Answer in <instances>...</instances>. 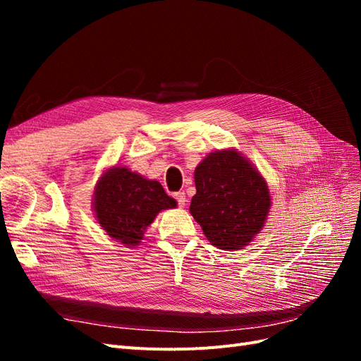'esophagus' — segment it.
Here are the masks:
<instances>
[{
    "label": "esophagus",
    "mask_w": 361,
    "mask_h": 361,
    "mask_svg": "<svg viewBox=\"0 0 361 361\" xmlns=\"http://www.w3.org/2000/svg\"><path fill=\"white\" fill-rule=\"evenodd\" d=\"M174 199H176L178 204L182 207L185 206V202H187V199H185V192L183 191H179V192H174Z\"/></svg>",
    "instance_id": "obj_1"
}]
</instances>
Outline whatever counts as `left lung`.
<instances>
[{"mask_svg":"<svg viewBox=\"0 0 361 361\" xmlns=\"http://www.w3.org/2000/svg\"><path fill=\"white\" fill-rule=\"evenodd\" d=\"M190 212L212 245L239 250L264 227L269 191L264 178L236 150H218L195 167Z\"/></svg>","mask_w":361,"mask_h":361,"instance_id":"left-lung-1","label":"left lung"}]
</instances>
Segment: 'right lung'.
Returning a JSON list of instances; mask_svg holds the SVG:
<instances>
[{
  "label": "right lung",
  "instance_id": "right-lung-1",
  "mask_svg": "<svg viewBox=\"0 0 361 361\" xmlns=\"http://www.w3.org/2000/svg\"><path fill=\"white\" fill-rule=\"evenodd\" d=\"M176 206L162 185L125 167L110 169L96 185L94 212L104 231L126 245H137L159 211Z\"/></svg>",
  "mask_w": 361,
  "mask_h": 361
}]
</instances>
